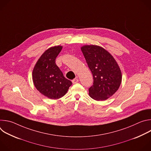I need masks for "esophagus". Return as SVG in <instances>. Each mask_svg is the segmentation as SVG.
I'll list each match as a JSON object with an SVG mask.
<instances>
[{"mask_svg":"<svg viewBox=\"0 0 151 151\" xmlns=\"http://www.w3.org/2000/svg\"><path fill=\"white\" fill-rule=\"evenodd\" d=\"M78 82H79V79H78V78H75V79H74L72 80L73 83H78Z\"/></svg>","mask_w":151,"mask_h":151,"instance_id":"34e87169","label":"esophagus"}]
</instances>
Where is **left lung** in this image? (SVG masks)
Masks as SVG:
<instances>
[{"label":"left lung","instance_id":"8db88e82","mask_svg":"<svg viewBox=\"0 0 151 151\" xmlns=\"http://www.w3.org/2000/svg\"><path fill=\"white\" fill-rule=\"evenodd\" d=\"M81 50L92 72L93 85L89 88V96L97 101L106 100L118 90L122 73L114 57L101 47L87 45Z\"/></svg>","mask_w":151,"mask_h":151}]
</instances>
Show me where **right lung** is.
<instances>
[{
	"mask_svg": "<svg viewBox=\"0 0 151 151\" xmlns=\"http://www.w3.org/2000/svg\"><path fill=\"white\" fill-rule=\"evenodd\" d=\"M61 45L47 50L37 61L32 72L36 88L45 97L58 99L66 94L72 82L64 78L55 64V58L61 51Z\"/></svg>",
	"mask_w": 151,
	"mask_h": 151,
	"instance_id": "right-lung-1",
	"label": "right lung"
}]
</instances>
